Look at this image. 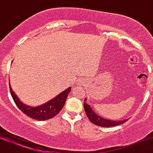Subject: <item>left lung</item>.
Instances as JSON below:
<instances>
[{
    "label": "left lung",
    "mask_w": 153,
    "mask_h": 153,
    "mask_svg": "<svg viewBox=\"0 0 153 153\" xmlns=\"http://www.w3.org/2000/svg\"><path fill=\"white\" fill-rule=\"evenodd\" d=\"M86 99L84 100V109L85 111L87 116H88V119H90V121L92 123H93L94 124L97 126H99L102 127H111V126H118L120 124H122L125 122V121H128V119H124L121 120V121H111L109 119H106L104 118H102L100 117V115H98L97 114H96L93 110H92V107L89 105L88 104H87Z\"/></svg>",
    "instance_id": "1"
}]
</instances>
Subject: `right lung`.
Wrapping results in <instances>:
<instances>
[{"mask_svg":"<svg viewBox=\"0 0 153 153\" xmlns=\"http://www.w3.org/2000/svg\"><path fill=\"white\" fill-rule=\"evenodd\" d=\"M9 86L11 96L17 107L27 117L33 119L38 120V121H46L56 116L63 109L68 96L71 90V88L70 87L63 92H61L56 97L46 102L45 104L37 106V107H30L22 103L14 93L10 84Z\"/></svg>","mask_w":153,"mask_h":153,"instance_id":"1","label":"right lung"}]
</instances>
